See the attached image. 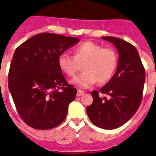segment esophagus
I'll list each match as a JSON object with an SVG mask.
<instances>
[{"label": "esophagus", "instance_id": "obj_1", "mask_svg": "<svg viewBox=\"0 0 156 156\" xmlns=\"http://www.w3.org/2000/svg\"><path fill=\"white\" fill-rule=\"evenodd\" d=\"M84 94V91H83L82 90L78 89V91H77V96H78V97H79V96H81V94Z\"/></svg>", "mask_w": 156, "mask_h": 156}]
</instances>
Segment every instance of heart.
Wrapping results in <instances>:
<instances>
[{"instance_id": "heart-1", "label": "heart", "mask_w": 156, "mask_h": 156, "mask_svg": "<svg viewBox=\"0 0 156 156\" xmlns=\"http://www.w3.org/2000/svg\"><path fill=\"white\" fill-rule=\"evenodd\" d=\"M84 62L80 75L72 82L81 88H88L98 81L105 84L112 79L118 65V57L112 48H103L92 41H85L74 49V56L61 54L58 58V66L68 76L73 77Z\"/></svg>"}]
</instances>
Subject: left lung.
I'll return each instance as SVG.
<instances>
[{
    "mask_svg": "<svg viewBox=\"0 0 156 156\" xmlns=\"http://www.w3.org/2000/svg\"><path fill=\"white\" fill-rule=\"evenodd\" d=\"M115 45L119 52L117 70L100 89L108 98L91 92L93 102L86 109L90 121L104 129H115L128 122L140 106L145 71L137 49L132 44L115 37H101Z\"/></svg>",
    "mask_w": 156,
    "mask_h": 156,
    "instance_id": "obj_1",
    "label": "left lung"
}]
</instances>
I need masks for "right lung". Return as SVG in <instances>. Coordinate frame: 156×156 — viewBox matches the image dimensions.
Wrapping results in <instances>:
<instances>
[{
    "label": "right lung",
    "mask_w": 156,
    "mask_h": 156,
    "mask_svg": "<svg viewBox=\"0 0 156 156\" xmlns=\"http://www.w3.org/2000/svg\"><path fill=\"white\" fill-rule=\"evenodd\" d=\"M79 42L75 37L40 33L14 51L8 74V88L22 120L30 127H57L68 114L77 89L69 85L58 66L61 54Z\"/></svg>",
    "instance_id": "1"
}]
</instances>
